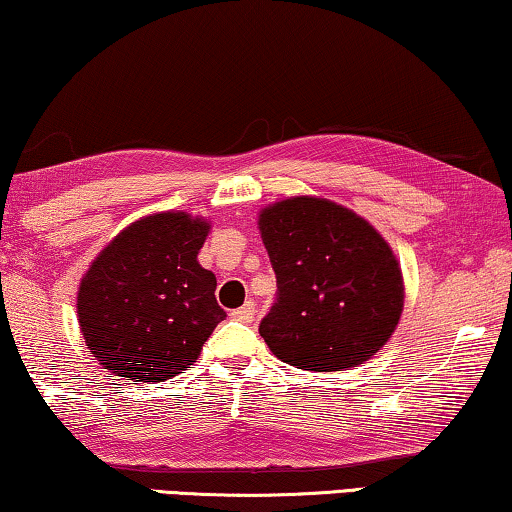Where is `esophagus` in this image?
Returning <instances> with one entry per match:
<instances>
[{"label": "esophagus", "instance_id": "esophagus-1", "mask_svg": "<svg viewBox=\"0 0 512 512\" xmlns=\"http://www.w3.org/2000/svg\"><path fill=\"white\" fill-rule=\"evenodd\" d=\"M231 316H233L235 320H240V322H251V320H254V316H256V304H254V302L242 304L240 309L231 311Z\"/></svg>", "mask_w": 512, "mask_h": 512}]
</instances>
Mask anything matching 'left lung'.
I'll use <instances>...</instances> for the list:
<instances>
[{
    "instance_id": "1",
    "label": "left lung",
    "mask_w": 512,
    "mask_h": 512,
    "mask_svg": "<svg viewBox=\"0 0 512 512\" xmlns=\"http://www.w3.org/2000/svg\"><path fill=\"white\" fill-rule=\"evenodd\" d=\"M277 274V302L258 332L302 371L332 373L371 359L403 313V272L387 240L357 212L290 196L258 215Z\"/></svg>"
}]
</instances>
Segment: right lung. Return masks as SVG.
I'll use <instances>...</instances> for the list:
<instances>
[{
	"label": "right lung",
	"mask_w": 512,
	"mask_h": 512,
	"mask_svg": "<svg viewBox=\"0 0 512 512\" xmlns=\"http://www.w3.org/2000/svg\"><path fill=\"white\" fill-rule=\"evenodd\" d=\"M210 224L155 212L100 251L77 290V320L91 355L112 375L164 382L201 355L226 311L217 279L196 256Z\"/></svg>",
	"instance_id": "right-lung-1"
}]
</instances>
